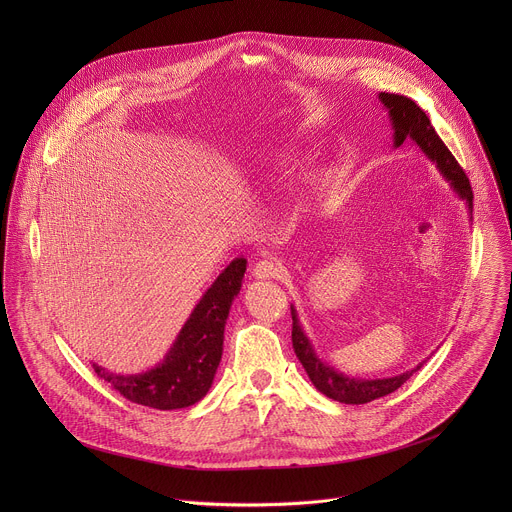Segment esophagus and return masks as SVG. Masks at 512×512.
I'll return each mask as SVG.
<instances>
[{
	"instance_id": "34e87169",
	"label": "esophagus",
	"mask_w": 512,
	"mask_h": 512,
	"mask_svg": "<svg viewBox=\"0 0 512 512\" xmlns=\"http://www.w3.org/2000/svg\"><path fill=\"white\" fill-rule=\"evenodd\" d=\"M283 269L275 259H261L253 265V277L255 279H275L281 277Z\"/></svg>"
}]
</instances>
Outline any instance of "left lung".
Segmentation results:
<instances>
[{
    "mask_svg": "<svg viewBox=\"0 0 512 512\" xmlns=\"http://www.w3.org/2000/svg\"><path fill=\"white\" fill-rule=\"evenodd\" d=\"M379 101L389 111L395 148H399L405 139H413L417 143V148L435 164V168L440 170V174L450 182L454 192L466 202V208L472 214L474 194L470 188V180L464 174V170L460 168V164L456 162V158L446 148V143L431 127L425 111L421 107H417V103L411 101L409 97L395 95V93H379ZM291 320H294V324H291V342H294L296 356L300 358L302 367L306 369L314 387L334 401L348 403V405L371 403L379 397H385V395L397 391L415 371L421 369V364H423L421 362L413 371H405V373H401L397 377H389V379H354V377H348V375L336 371L334 367H330V364H326L316 354L310 338L306 336V332L298 320V312L294 306H291Z\"/></svg>",
    "mask_w": 512,
    "mask_h": 512,
    "instance_id": "left-lung-1",
    "label": "left lung"
}]
</instances>
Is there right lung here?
Masks as SVG:
<instances>
[{
    "label": "right lung",
    "mask_w": 512,
    "mask_h": 512,
    "mask_svg": "<svg viewBox=\"0 0 512 512\" xmlns=\"http://www.w3.org/2000/svg\"><path fill=\"white\" fill-rule=\"evenodd\" d=\"M247 259H233L214 279L182 326L178 338L154 369L137 375L109 373L93 362L95 373L131 403L162 411L198 403L210 389L223 356L225 324L241 291Z\"/></svg>",
    "instance_id": "add662e5"
}]
</instances>
